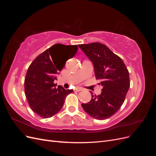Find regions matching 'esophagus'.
<instances>
[{"label":"esophagus","instance_id":"34e87169","mask_svg":"<svg viewBox=\"0 0 156 156\" xmlns=\"http://www.w3.org/2000/svg\"><path fill=\"white\" fill-rule=\"evenodd\" d=\"M83 90V88H80V87H77L75 88V91L76 92H80V91H82Z\"/></svg>","mask_w":156,"mask_h":156}]
</instances>
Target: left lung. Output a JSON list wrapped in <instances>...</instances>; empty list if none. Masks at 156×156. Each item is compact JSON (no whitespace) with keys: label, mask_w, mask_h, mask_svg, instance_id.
<instances>
[{"label":"left lung","mask_w":156,"mask_h":156,"mask_svg":"<svg viewBox=\"0 0 156 156\" xmlns=\"http://www.w3.org/2000/svg\"><path fill=\"white\" fill-rule=\"evenodd\" d=\"M94 66L96 79L103 86L101 94L93 95L88 103H82L84 111L92 118L105 120L115 115L123 104L129 88V75L119 56L101 43L78 45Z\"/></svg>","instance_id":"obj_1"}]
</instances>
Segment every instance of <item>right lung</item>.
<instances>
[{"mask_svg": "<svg viewBox=\"0 0 156 156\" xmlns=\"http://www.w3.org/2000/svg\"><path fill=\"white\" fill-rule=\"evenodd\" d=\"M77 45L57 44L45 50L34 60L28 68L25 79V92L31 109L43 119L52 117L62 108L66 97L73 90H66L53 81L65 63L55 54L68 53L72 58L77 53Z\"/></svg>", "mask_w": 156, "mask_h": 156, "instance_id": "add662e5", "label": "right lung"}]
</instances>
